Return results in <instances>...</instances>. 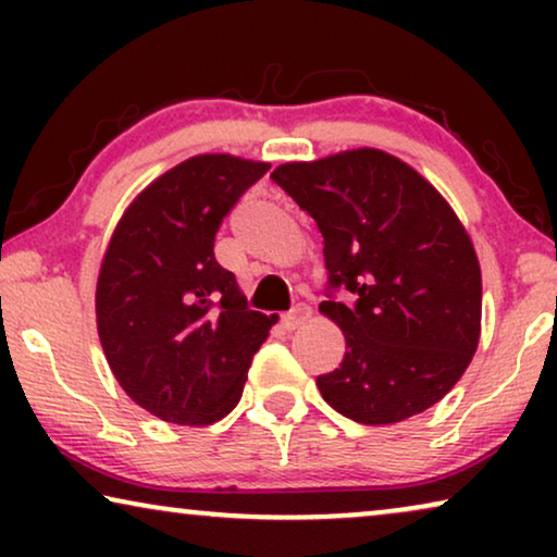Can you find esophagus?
<instances>
[{
  "instance_id": "obj_1",
  "label": "esophagus",
  "mask_w": 557,
  "mask_h": 557,
  "mask_svg": "<svg viewBox=\"0 0 557 557\" xmlns=\"http://www.w3.org/2000/svg\"><path fill=\"white\" fill-rule=\"evenodd\" d=\"M309 314H311L309 307H296L292 314L281 317V326H284L286 332H292V330H296V326H301L304 322H307Z\"/></svg>"
}]
</instances>
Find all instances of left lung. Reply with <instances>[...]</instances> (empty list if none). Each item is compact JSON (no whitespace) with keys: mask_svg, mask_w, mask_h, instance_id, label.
Instances as JSON below:
<instances>
[{"mask_svg":"<svg viewBox=\"0 0 557 557\" xmlns=\"http://www.w3.org/2000/svg\"><path fill=\"white\" fill-rule=\"evenodd\" d=\"M271 180L314 218L330 288L319 304L345 360L317 387L337 413L387 425L459 383L482 334V271L467 227L423 174L380 149L286 162Z\"/></svg>","mask_w":557,"mask_h":557,"instance_id":"8db88e82","label":"left lung"}]
</instances>
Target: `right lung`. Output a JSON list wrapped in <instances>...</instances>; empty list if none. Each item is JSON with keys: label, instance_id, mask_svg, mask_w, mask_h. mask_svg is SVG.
I'll use <instances>...</instances> for the list:
<instances>
[{"label": "right lung", "instance_id": "right-lung-1", "mask_svg": "<svg viewBox=\"0 0 557 557\" xmlns=\"http://www.w3.org/2000/svg\"><path fill=\"white\" fill-rule=\"evenodd\" d=\"M269 170L233 154L189 157L134 197L106 246L96 284L103 355L128 398L166 423L231 413L276 324L246 307L212 250L223 218Z\"/></svg>", "mask_w": 557, "mask_h": 557}]
</instances>
